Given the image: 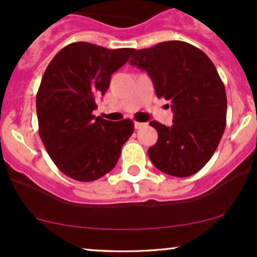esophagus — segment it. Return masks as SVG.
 I'll return each instance as SVG.
<instances>
[{
  "label": "esophagus",
  "instance_id": "34e87169",
  "mask_svg": "<svg viewBox=\"0 0 257 257\" xmlns=\"http://www.w3.org/2000/svg\"><path fill=\"white\" fill-rule=\"evenodd\" d=\"M144 125V123H140V122H134V128L135 129H140L141 126Z\"/></svg>",
  "mask_w": 257,
  "mask_h": 257
}]
</instances>
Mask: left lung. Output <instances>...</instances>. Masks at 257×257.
Wrapping results in <instances>:
<instances>
[{
	"mask_svg": "<svg viewBox=\"0 0 257 257\" xmlns=\"http://www.w3.org/2000/svg\"><path fill=\"white\" fill-rule=\"evenodd\" d=\"M131 64L149 73L156 95L169 100L174 111L170 126L150 122L158 133L147 150L153 166L178 178L199 172L226 128V89L213 61L192 44L168 41L134 49Z\"/></svg>",
	"mask_w": 257,
	"mask_h": 257,
	"instance_id": "left-lung-1",
	"label": "left lung"
}]
</instances>
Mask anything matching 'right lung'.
Segmentation results:
<instances>
[{"instance_id": "add662e5", "label": "right lung", "mask_w": 257, "mask_h": 257, "mask_svg": "<svg viewBox=\"0 0 257 257\" xmlns=\"http://www.w3.org/2000/svg\"><path fill=\"white\" fill-rule=\"evenodd\" d=\"M132 52L75 42L43 73L36 95L38 133L49 157L69 178L89 182L111 172L134 132L131 119L110 122L93 114L95 99L106 93L111 75Z\"/></svg>"}]
</instances>
